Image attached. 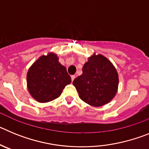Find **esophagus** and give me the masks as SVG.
Segmentation results:
<instances>
[{
  "label": "esophagus",
  "instance_id": "1",
  "mask_svg": "<svg viewBox=\"0 0 149 149\" xmlns=\"http://www.w3.org/2000/svg\"><path fill=\"white\" fill-rule=\"evenodd\" d=\"M74 78H75V75H72V81L73 82V81L74 80Z\"/></svg>",
  "mask_w": 149,
  "mask_h": 149
}]
</instances>
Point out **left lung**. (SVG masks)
Listing matches in <instances>:
<instances>
[{"label":"left lung","mask_w":149,"mask_h":149,"mask_svg":"<svg viewBox=\"0 0 149 149\" xmlns=\"http://www.w3.org/2000/svg\"><path fill=\"white\" fill-rule=\"evenodd\" d=\"M81 100L94 107L109 103L116 95L119 85L116 69L101 54H93L83 67V74L73 81Z\"/></svg>","instance_id":"1"}]
</instances>
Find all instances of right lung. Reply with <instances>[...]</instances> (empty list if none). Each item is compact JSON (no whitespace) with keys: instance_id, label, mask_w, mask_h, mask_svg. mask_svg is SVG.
Wrapping results in <instances>:
<instances>
[{"instance_id":"obj_1","label":"right lung","mask_w":149,"mask_h":149,"mask_svg":"<svg viewBox=\"0 0 149 149\" xmlns=\"http://www.w3.org/2000/svg\"><path fill=\"white\" fill-rule=\"evenodd\" d=\"M72 81L66 68L58 61L56 54L40 56L29 68L27 88L33 98L40 103L56 99Z\"/></svg>"}]
</instances>
